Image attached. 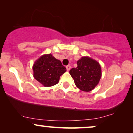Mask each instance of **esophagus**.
Segmentation results:
<instances>
[{"instance_id": "esophagus-1", "label": "esophagus", "mask_w": 133, "mask_h": 133, "mask_svg": "<svg viewBox=\"0 0 133 133\" xmlns=\"http://www.w3.org/2000/svg\"><path fill=\"white\" fill-rule=\"evenodd\" d=\"M66 69H67V70H68V71H69V70H70V69H71V66H70V65H67Z\"/></svg>"}]
</instances>
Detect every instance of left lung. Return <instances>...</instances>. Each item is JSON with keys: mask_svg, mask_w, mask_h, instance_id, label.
<instances>
[{"mask_svg": "<svg viewBox=\"0 0 133 133\" xmlns=\"http://www.w3.org/2000/svg\"><path fill=\"white\" fill-rule=\"evenodd\" d=\"M77 63V68H72L69 71L76 86L82 91H92L102 77L100 64L89 56H83Z\"/></svg>", "mask_w": 133, "mask_h": 133, "instance_id": "left-lung-1", "label": "left lung"}]
</instances>
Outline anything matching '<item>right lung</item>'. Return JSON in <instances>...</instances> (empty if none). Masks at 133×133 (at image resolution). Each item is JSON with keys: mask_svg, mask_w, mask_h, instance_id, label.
<instances>
[{"mask_svg": "<svg viewBox=\"0 0 133 133\" xmlns=\"http://www.w3.org/2000/svg\"><path fill=\"white\" fill-rule=\"evenodd\" d=\"M33 77L45 87L54 86L59 82V77L66 72L61 62L52 54L42 55L33 65Z\"/></svg>", "mask_w": 133, "mask_h": 133, "instance_id": "right-lung-1", "label": "right lung"}]
</instances>
